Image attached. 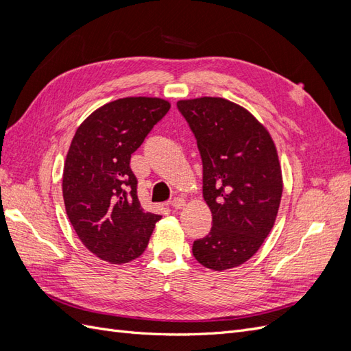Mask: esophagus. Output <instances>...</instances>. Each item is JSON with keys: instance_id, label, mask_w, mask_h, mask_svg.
Instances as JSON below:
<instances>
[{"instance_id": "1", "label": "esophagus", "mask_w": 351, "mask_h": 351, "mask_svg": "<svg viewBox=\"0 0 351 351\" xmlns=\"http://www.w3.org/2000/svg\"><path fill=\"white\" fill-rule=\"evenodd\" d=\"M171 205H173L174 209H182V208L186 206V200H184L183 197L176 196V197L171 200Z\"/></svg>"}]
</instances>
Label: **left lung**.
I'll use <instances>...</instances> for the list:
<instances>
[{
  "mask_svg": "<svg viewBox=\"0 0 351 351\" xmlns=\"http://www.w3.org/2000/svg\"><path fill=\"white\" fill-rule=\"evenodd\" d=\"M177 107L197 141L204 199L212 212V228L193 243V256L214 271L240 267L277 219L282 196L277 147L267 127L239 104L202 97Z\"/></svg>",
  "mask_w": 351,
  "mask_h": 351,
  "instance_id": "8db88e82",
  "label": "left lung"
}]
</instances>
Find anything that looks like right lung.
<instances>
[{
  "label": "right lung",
  "instance_id": "1",
  "mask_svg": "<svg viewBox=\"0 0 351 351\" xmlns=\"http://www.w3.org/2000/svg\"><path fill=\"white\" fill-rule=\"evenodd\" d=\"M169 107L162 98H120L74 133L62 171L66 212L84 247L105 262L139 258L161 219L142 209L130 158Z\"/></svg>",
  "mask_w": 351,
  "mask_h": 351
}]
</instances>
